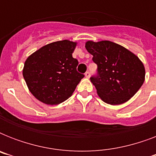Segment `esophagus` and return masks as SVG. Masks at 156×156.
Masks as SVG:
<instances>
[{
	"label": "esophagus",
	"mask_w": 156,
	"mask_h": 156,
	"mask_svg": "<svg viewBox=\"0 0 156 156\" xmlns=\"http://www.w3.org/2000/svg\"><path fill=\"white\" fill-rule=\"evenodd\" d=\"M90 72H89V71H87V72H86L85 73V76H86V78H89V77H90Z\"/></svg>",
	"instance_id": "obj_1"
}]
</instances>
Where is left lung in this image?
Masks as SVG:
<instances>
[{"label": "left lung", "instance_id": "1", "mask_svg": "<svg viewBox=\"0 0 156 156\" xmlns=\"http://www.w3.org/2000/svg\"><path fill=\"white\" fill-rule=\"evenodd\" d=\"M85 47L97 65V73L90 81L100 99L117 105L133 97L145 80V68L138 56L108 40L87 41Z\"/></svg>", "mask_w": 156, "mask_h": 156}]
</instances>
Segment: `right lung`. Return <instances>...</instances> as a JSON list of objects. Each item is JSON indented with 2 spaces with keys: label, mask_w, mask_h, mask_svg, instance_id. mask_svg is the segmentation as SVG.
I'll list each match as a JSON object with an SVG mask.
<instances>
[{
  "label": "right lung",
  "mask_w": 156,
  "mask_h": 156,
  "mask_svg": "<svg viewBox=\"0 0 156 156\" xmlns=\"http://www.w3.org/2000/svg\"><path fill=\"white\" fill-rule=\"evenodd\" d=\"M76 43L61 40L45 45L25 61L23 74L29 90L37 100L55 105L70 97L84 74L72 53Z\"/></svg>",
  "instance_id": "1"
}]
</instances>
